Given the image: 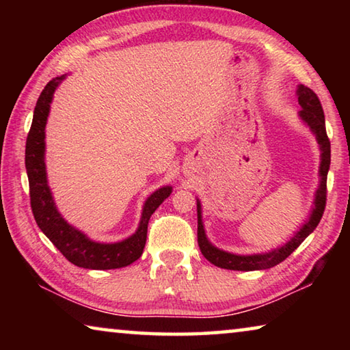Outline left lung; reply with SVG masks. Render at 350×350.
I'll return each instance as SVG.
<instances>
[{"mask_svg":"<svg viewBox=\"0 0 350 350\" xmlns=\"http://www.w3.org/2000/svg\"><path fill=\"white\" fill-rule=\"evenodd\" d=\"M296 96H298V103L301 106V111L298 116L301 120L304 122V125L309 126L310 131L315 135L318 142L319 151H321V162H319V183L315 191V199H313V206L310 211V216L304 224L301 225L298 232L287 241L286 244L273 248L267 253H254V254H236L221 250L211 244L206 238L204 222H202V205L200 200H198V244L200 252L208 259L211 264H215L216 267L227 269V270H241V271H253V270H265L270 267H275L284 259L288 258L296 248L301 245L307 236H309L313 230L317 228L323 217V213L325 208V194H327V173L330 168V142L325 133V120H324V112L323 106L319 103V98L317 94L313 92L310 88L304 85H299L296 90Z\"/></svg>","mask_w":350,"mask_h":350,"instance_id":"obj_1","label":"left lung"}]
</instances>
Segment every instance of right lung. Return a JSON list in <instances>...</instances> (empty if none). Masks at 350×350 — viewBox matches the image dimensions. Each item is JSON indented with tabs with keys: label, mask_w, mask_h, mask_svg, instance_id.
<instances>
[{
	"label": "right lung",
	"mask_w": 350,
	"mask_h": 350,
	"mask_svg": "<svg viewBox=\"0 0 350 350\" xmlns=\"http://www.w3.org/2000/svg\"><path fill=\"white\" fill-rule=\"evenodd\" d=\"M66 79V75L55 77L44 86L40 94L37 106L33 111L32 126L26 140V171L31 189V206L35 221L49 241L54 244L69 262L77 267L90 270H111L122 269L137 260L146 244L148 221L154 211L167 199L173 187L165 185L156 189L145 200L139 227L129 238L118 242H97L81 232V230L68 224L55 200L52 198L46 174V123L51 111V103L58 85Z\"/></svg>",
	"instance_id": "right-lung-1"
}]
</instances>
